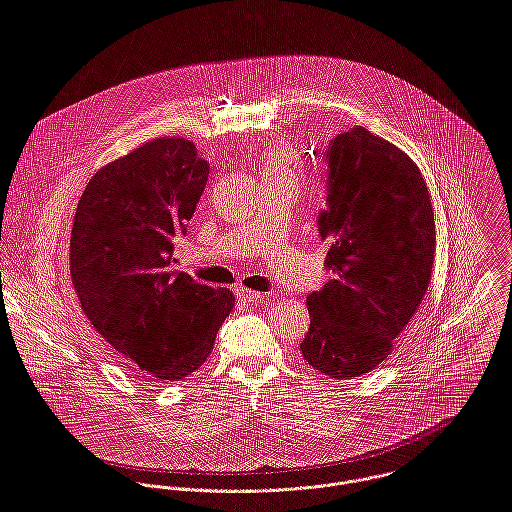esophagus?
Masks as SVG:
<instances>
[{
    "instance_id": "1",
    "label": "esophagus",
    "mask_w": 512,
    "mask_h": 512,
    "mask_svg": "<svg viewBox=\"0 0 512 512\" xmlns=\"http://www.w3.org/2000/svg\"><path fill=\"white\" fill-rule=\"evenodd\" d=\"M236 298L242 300V302H246V304H256V302H260L264 296L258 294V292H254V290H244V288H240V290H236Z\"/></svg>"
}]
</instances>
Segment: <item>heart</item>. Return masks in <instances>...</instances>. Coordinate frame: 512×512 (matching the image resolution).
<instances>
[{
  "instance_id": "1",
  "label": "heart",
  "mask_w": 512,
  "mask_h": 512,
  "mask_svg": "<svg viewBox=\"0 0 512 512\" xmlns=\"http://www.w3.org/2000/svg\"><path fill=\"white\" fill-rule=\"evenodd\" d=\"M262 180H298V159L284 147H272L260 161Z\"/></svg>"
}]
</instances>
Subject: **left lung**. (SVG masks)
Here are the masks:
<instances>
[{
	"label": "left lung",
	"mask_w": 512,
	"mask_h": 512,
	"mask_svg": "<svg viewBox=\"0 0 512 512\" xmlns=\"http://www.w3.org/2000/svg\"><path fill=\"white\" fill-rule=\"evenodd\" d=\"M326 163L318 230L330 240L332 280L308 296L300 349L324 375L353 379L387 359L417 312L435 260V220L415 163L367 129L336 135Z\"/></svg>",
	"instance_id": "obj_1"
}]
</instances>
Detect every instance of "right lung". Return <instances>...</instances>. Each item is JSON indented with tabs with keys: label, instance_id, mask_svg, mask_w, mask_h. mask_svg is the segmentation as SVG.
Instances as JSON below:
<instances>
[{
	"label": "right lung",
	"instance_id": "add662e5",
	"mask_svg": "<svg viewBox=\"0 0 512 512\" xmlns=\"http://www.w3.org/2000/svg\"><path fill=\"white\" fill-rule=\"evenodd\" d=\"M186 139H155L97 172L77 204L71 280L81 310L113 353L143 377L196 371L234 306L232 292L172 270L176 234L208 180Z\"/></svg>",
	"mask_w": 512,
	"mask_h": 512
}]
</instances>
